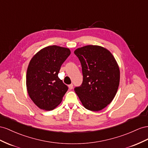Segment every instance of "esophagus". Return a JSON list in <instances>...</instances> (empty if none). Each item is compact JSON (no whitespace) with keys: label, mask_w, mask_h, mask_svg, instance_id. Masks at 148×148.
<instances>
[{"label":"esophagus","mask_w":148,"mask_h":148,"mask_svg":"<svg viewBox=\"0 0 148 148\" xmlns=\"http://www.w3.org/2000/svg\"><path fill=\"white\" fill-rule=\"evenodd\" d=\"M68 87H69V88L70 90L73 89V84H70V85H69V86H68Z\"/></svg>","instance_id":"obj_1"}]
</instances>
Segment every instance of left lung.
Segmentation results:
<instances>
[{
  "label": "left lung",
  "instance_id": "obj_1",
  "mask_svg": "<svg viewBox=\"0 0 148 148\" xmlns=\"http://www.w3.org/2000/svg\"><path fill=\"white\" fill-rule=\"evenodd\" d=\"M82 66L83 82L74 91L83 106L98 112L106 107L119 88V64L109 50L98 45H87L74 51Z\"/></svg>",
  "mask_w": 148,
  "mask_h": 148
}]
</instances>
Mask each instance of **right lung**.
Wrapping results in <instances>:
<instances>
[{
  "label": "right lung",
  "instance_id": "add662e5",
  "mask_svg": "<svg viewBox=\"0 0 148 148\" xmlns=\"http://www.w3.org/2000/svg\"><path fill=\"white\" fill-rule=\"evenodd\" d=\"M70 54L69 48L49 46L37 52L29 61L27 89L33 103L40 109L52 110L62 102L68 87L58 75Z\"/></svg>",
  "mask_w": 148,
  "mask_h": 148
}]
</instances>
